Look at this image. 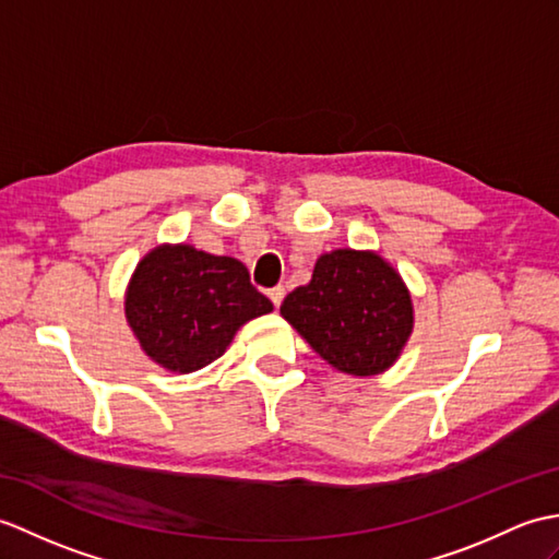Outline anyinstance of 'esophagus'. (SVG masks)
Returning a JSON list of instances; mask_svg holds the SVG:
<instances>
[{
  "label": "esophagus",
  "mask_w": 559,
  "mask_h": 559,
  "mask_svg": "<svg viewBox=\"0 0 559 559\" xmlns=\"http://www.w3.org/2000/svg\"><path fill=\"white\" fill-rule=\"evenodd\" d=\"M266 295H269V300L274 302V307H281L283 297H285V288H283V285H276V288H271Z\"/></svg>",
  "instance_id": "obj_1"
}]
</instances>
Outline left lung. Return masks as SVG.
I'll return each mask as SVG.
<instances>
[{"label":"left lung","mask_w":559,"mask_h":559,"mask_svg":"<svg viewBox=\"0 0 559 559\" xmlns=\"http://www.w3.org/2000/svg\"><path fill=\"white\" fill-rule=\"evenodd\" d=\"M283 319L331 367L381 373L412 333V300L397 271L373 252L321 254L307 285L281 305Z\"/></svg>","instance_id":"obj_1"}]
</instances>
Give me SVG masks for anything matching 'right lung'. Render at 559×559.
Here are the masks:
<instances>
[{
	"instance_id": "1",
	"label": "right lung",
	"mask_w": 559,
	"mask_h": 559,
	"mask_svg": "<svg viewBox=\"0 0 559 559\" xmlns=\"http://www.w3.org/2000/svg\"><path fill=\"white\" fill-rule=\"evenodd\" d=\"M274 305L250 283L242 262L176 245L138 264L126 319L142 349L168 371H198L226 353L245 321Z\"/></svg>"
}]
</instances>
